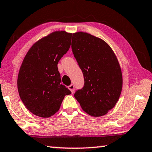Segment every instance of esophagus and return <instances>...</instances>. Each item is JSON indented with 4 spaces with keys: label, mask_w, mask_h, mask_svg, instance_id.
<instances>
[{
    "label": "esophagus",
    "mask_w": 152,
    "mask_h": 152,
    "mask_svg": "<svg viewBox=\"0 0 152 152\" xmlns=\"http://www.w3.org/2000/svg\"><path fill=\"white\" fill-rule=\"evenodd\" d=\"M69 89H70L71 91L72 92V94H73L74 91H75V86H74L73 84H71V85L69 86Z\"/></svg>",
    "instance_id": "esophagus-1"
}]
</instances>
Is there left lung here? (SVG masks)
<instances>
[{
  "instance_id": "1",
  "label": "left lung",
  "mask_w": 152,
  "mask_h": 152,
  "mask_svg": "<svg viewBox=\"0 0 152 152\" xmlns=\"http://www.w3.org/2000/svg\"><path fill=\"white\" fill-rule=\"evenodd\" d=\"M71 48L85 81L75 98L89 115H105L115 106L123 88L115 54L103 39L82 31L73 34Z\"/></svg>"
}]
</instances>
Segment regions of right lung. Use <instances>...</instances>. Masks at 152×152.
<instances>
[{
	"mask_svg": "<svg viewBox=\"0 0 152 152\" xmlns=\"http://www.w3.org/2000/svg\"><path fill=\"white\" fill-rule=\"evenodd\" d=\"M72 34L51 33L36 42L20 67L17 88L20 98L34 115L48 118L58 112L71 92L62 85L57 64L71 46Z\"/></svg>",
	"mask_w": 152,
	"mask_h": 152,
	"instance_id": "add662e5",
	"label": "right lung"
}]
</instances>
